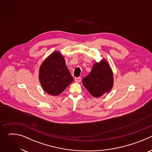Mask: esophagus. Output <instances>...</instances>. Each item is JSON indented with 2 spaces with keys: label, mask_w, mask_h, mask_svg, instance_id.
Instances as JSON below:
<instances>
[{
  "label": "esophagus",
  "mask_w": 152,
  "mask_h": 152,
  "mask_svg": "<svg viewBox=\"0 0 152 152\" xmlns=\"http://www.w3.org/2000/svg\"><path fill=\"white\" fill-rule=\"evenodd\" d=\"M75 80L76 82H80L81 81V77H76L75 79Z\"/></svg>",
  "instance_id": "obj_1"
}]
</instances>
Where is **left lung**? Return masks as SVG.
<instances>
[{"label":"left lung","instance_id":"left-lung-1","mask_svg":"<svg viewBox=\"0 0 152 152\" xmlns=\"http://www.w3.org/2000/svg\"><path fill=\"white\" fill-rule=\"evenodd\" d=\"M113 75L109 65L102 59L94 64L91 72L83 79L82 83L93 96L99 97L111 90L114 81Z\"/></svg>","mask_w":152,"mask_h":152}]
</instances>
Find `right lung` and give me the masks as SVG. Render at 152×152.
<instances>
[{
    "label": "right lung",
    "instance_id": "add662e5",
    "mask_svg": "<svg viewBox=\"0 0 152 152\" xmlns=\"http://www.w3.org/2000/svg\"><path fill=\"white\" fill-rule=\"evenodd\" d=\"M39 79L43 89L52 96L61 94L73 80L63 56L58 52L52 53L42 62Z\"/></svg>",
    "mask_w": 152,
    "mask_h": 152
}]
</instances>
